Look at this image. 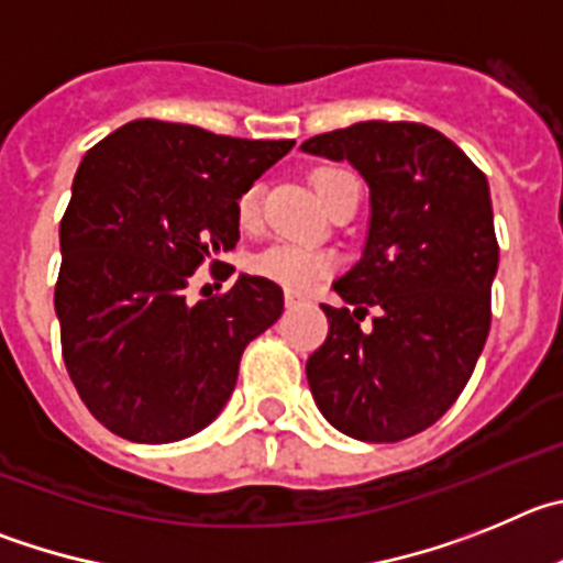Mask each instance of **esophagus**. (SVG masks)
Listing matches in <instances>:
<instances>
[{
    "label": "esophagus",
    "mask_w": 563,
    "mask_h": 563,
    "mask_svg": "<svg viewBox=\"0 0 563 563\" xmlns=\"http://www.w3.org/2000/svg\"><path fill=\"white\" fill-rule=\"evenodd\" d=\"M302 302V297L297 291H286V306L291 308V306H300Z\"/></svg>",
    "instance_id": "34e87169"
}]
</instances>
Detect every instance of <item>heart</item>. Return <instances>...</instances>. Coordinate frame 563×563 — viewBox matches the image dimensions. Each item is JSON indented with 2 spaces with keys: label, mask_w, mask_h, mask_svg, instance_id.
<instances>
[{
  "label": "heart",
  "mask_w": 563,
  "mask_h": 563,
  "mask_svg": "<svg viewBox=\"0 0 563 563\" xmlns=\"http://www.w3.org/2000/svg\"><path fill=\"white\" fill-rule=\"evenodd\" d=\"M344 170H333V168H322L313 174V190L325 205L328 194H331L333 181L342 176ZM235 212H238V224L241 227H255L257 224V212H261V187L250 185L244 194L238 196L235 201ZM333 261L331 255L325 252L313 250V246H302V244H288V241H277V244L266 246L263 252H257L252 257V272L266 280L277 283V286L288 288V291H306L311 288L319 277H325L331 272Z\"/></svg>",
  "instance_id": "1"
}]
</instances>
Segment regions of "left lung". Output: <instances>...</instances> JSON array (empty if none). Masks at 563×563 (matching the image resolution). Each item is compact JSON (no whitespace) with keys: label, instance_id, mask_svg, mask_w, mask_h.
<instances>
[{"label":"left lung","instance_id":"obj_1","mask_svg":"<svg viewBox=\"0 0 563 563\" xmlns=\"http://www.w3.org/2000/svg\"><path fill=\"white\" fill-rule=\"evenodd\" d=\"M302 151L347 159L369 185L364 255L333 283L353 311L322 306L328 339L308 358V387L342 434L398 443L457 401L488 339L499 266L488 179L420 123L367 120Z\"/></svg>","mask_w":563,"mask_h":563}]
</instances>
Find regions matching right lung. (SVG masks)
<instances>
[{
	"mask_svg": "<svg viewBox=\"0 0 563 563\" xmlns=\"http://www.w3.org/2000/svg\"><path fill=\"white\" fill-rule=\"evenodd\" d=\"M294 140H238L134 120L86 151L60 219L55 313L86 409L134 443L201 432L230 401L244 347L275 325L283 288L241 275L196 306L201 263L238 244L235 201Z\"/></svg>",
	"mask_w": 563,
	"mask_h": 563,
	"instance_id": "add662e5",
	"label": "right lung"
}]
</instances>
